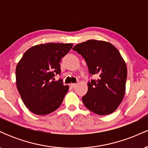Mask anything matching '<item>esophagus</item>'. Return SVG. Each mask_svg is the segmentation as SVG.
I'll use <instances>...</instances> for the list:
<instances>
[{"mask_svg":"<svg viewBox=\"0 0 148 148\" xmlns=\"http://www.w3.org/2000/svg\"><path fill=\"white\" fill-rule=\"evenodd\" d=\"M76 86V84H70V87L72 88H75Z\"/></svg>","mask_w":148,"mask_h":148,"instance_id":"1","label":"esophagus"}]
</instances>
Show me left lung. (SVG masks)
<instances>
[{
    "label": "left lung",
    "mask_w": 148,
    "mask_h": 148,
    "mask_svg": "<svg viewBox=\"0 0 148 148\" xmlns=\"http://www.w3.org/2000/svg\"><path fill=\"white\" fill-rule=\"evenodd\" d=\"M86 60L91 75L97 79L88 83L82 101L99 115L111 114L123 101L126 90L127 65L119 51L110 42L90 40L73 48Z\"/></svg>",
    "instance_id": "obj_1"
}]
</instances>
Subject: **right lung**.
Returning <instances> with one entry per match:
<instances>
[{
	"instance_id": "1",
	"label": "right lung",
	"mask_w": 148,
	"mask_h": 148,
	"mask_svg": "<svg viewBox=\"0 0 148 148\" xmlns=\"http://www.w3.org/2000/svg\"><path fill=\"white\" fill-rule=\"evenodd\" d=\"M73 44L47 43L33 46L26 51L16 67V88L25 106L34 114H49L60 107L69 90L60 74L61 58Z\"/></svg>"
}]
</instances>
